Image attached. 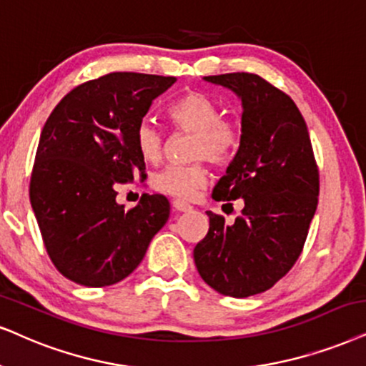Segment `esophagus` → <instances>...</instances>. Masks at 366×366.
<instances>
[{
	"mask_svg": "<svg viewBox=\"0 0 366 366\" xmlns=\"http://www.w3.org/2000/svg\"><path fill=\"white\" fill-rule=\"evenodd\" d=\"M172 207H174V211H177V212H187L192 209V206L186 204L184 201H179V199H175V201L172 202Z\"/></svg>",
	"mask_w": 366,
	"mask_h": 366,
	"instance_id": "34e87169",
	"label": "esophagus"
}]
</instances>
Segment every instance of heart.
I'll return each mask as SVG.
<instances>
[{
  "mask_svg": "<svg viewBox=\"0 0 366 366\" xmlns=\"http://www.w3.org/2000/svg\"><path fill=\"white\" fill-rule=\"evenodd\" d=\"M169 118L174 127L196 135L192 159H206L211 164H226L239 147L237 124L224 122L223 109L217 101L202 92H189L169 106ZM138 155L149 164L160 160L164 138L152 122H142L135 129ZM206 182L202 165H169L152 175L150 184L155 191L169 196L189 199Z\"/></svg>",
  "mask_w": 366,
  "mask_h": 366,
  "instance_id": "b5f03b06",
  "label": "heart"
}]
</instances>
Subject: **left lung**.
<instances>
[{"instance_id":"8db88e82","label":"left lung","mask_w":366,"mask_h":366,"mask_svg":"<svg viewBox=\"0 0 366 366\" xmlns=\"http://www.w3.org/2000/svg\"><path fill=\"white\" fill-rule=\"evenodd\" d=\"M242 99V137L212 199H243L233 224L209 216L194 248L199 275L216 292L249 297L274 287L294 267L317 207L319 172L311 138L292 99L257 74L202 77Z\"/></svg>"}]
</instances>
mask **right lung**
Instances as JSON below:
<instances>
[{"instance_id":"1","label":"right lung","mask_w":366,"mask_h":366,"mask_svg":"<svg viewBox=\"0 0 366 366\" xmlns=\"http://www.w3.org/2000/svg\"><path fill=\"white\" fill-rule=\"evenodd\" d=\"M175 77L111 72L77 86L41 129L30 202L50 260L69 280L106 287L127 279L167 223L169 201L143 194L124 209L119 182L145 174L135 129Z\"/></svg>"}]
</instances>
